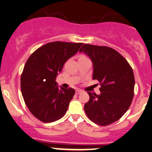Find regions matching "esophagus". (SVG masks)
Masks as SVG:
<instances>
[{"instance_id":"obj_1","label":"esophagus","mask_w":152,"mask_h":152,"mask_svg":"<svg viewBox=\"0 0 152 152\" xmlns=\"http://www.w3.org/2000/svg\"><path fill=\"white\" fill-rule=\"evenodd\" d=\"M81 92H82V91L80 90V89H77V90L75 91L76 94H80Z\"/></svg>"}]
</instances>
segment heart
<instances>
[{
  "mask_svg": "<svg viewBox=\"0 0 152 152\" xmlns=\"http://www.w3.org/2000/svg\"><path fill=\"white\" fill-rule=\"evenodd\" d=\"M80 58H87L85 56H80Z\"/></svg>",
  "mask_w": 152,
  "mask_h": 152,
  "instance_id": "1",
  "label": "heart"
}]
</instances>
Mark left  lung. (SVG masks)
Here are the masks:
<instances>
[{
	"label": "left lung",
	"instance_id": "8db88e82",
	"mask_svg": "<svg viewBox=\"0 0 152 152\" xmlns=\"http://www.w3.org/2000/svg\"><path fill=\"white\" fill-rule=\"evenodd\" d=\"M84 52L93 63V80L100 83L101 94L88 91L89 100L84 106L87 117L106 126L118 121L130 106L134 96L133 70L123 56L108 46L84 44Z\"/></svg>",
	"mask_w": 152,
	"mask_h": 152
}]
</instances>
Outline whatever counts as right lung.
Instances as JSON below:
<instances>
[{"instance_id": "right-lung-1", "label": "right lung", "mask_w": 152, "mask_h": 152, "mask_svg": "<svg viewBox=\"0 0 152 152\" xmlns=\"http://www.w3.org/2000/svg\"><path fill=\"white\" fill-rule=\"evenodd\" d=\"M82 43L50 42L35 50L21 75V91L26 106L43 123H51L66 113L75 91L61 89L56 78L65 63L78 51Z\"/></svg>"}]
</instances>
